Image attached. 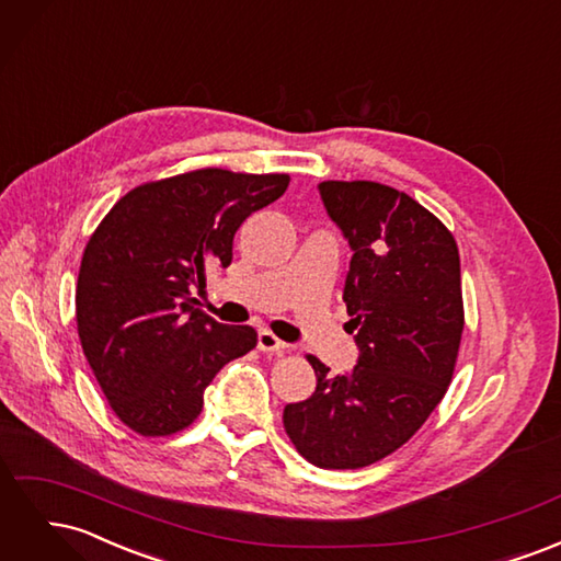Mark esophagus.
Returning <instances> with one entry per match:
<instances>
[{"instance_id": "1", "label": "esophagus", "mask_w": 561, "mask_h": 561, "mask_svg": "<svg viewBox=\"0 0 561 561\" xmlns=\"http://www.w3.org/2000/svg\"><path fill=\"white\" fill-rule=\"evenodd\" d=\"M257 348L262 353H283L287 348V344L280 342V339L274 332L260 330V334H257Z\"/></svg>"}]
</instances>
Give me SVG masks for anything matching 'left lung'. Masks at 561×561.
Masks as SVG:
<instances>
[{
    "label": "left lung",
    "mask_w": 561,
    "mask_h": 561,
    "mask_svg": "<svg viewBox=\"0 0 561 561\" xmlns=\"http://www.w3.org/2000/svg\"><path fill=\"white\" fill-rule=\"evenodd\" d=\"M353 257L344 285L358 365L330 375L316 355V393L283 410L309 463L353 470L400 449L445 398L463 332L461 262L451 231L379 182L318 184Z\"/></svg>",
    "instance_id": "left-lung-1"
}]
</instances>
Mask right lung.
Here are the masks:
<instances>
[{"mask_svg": "<svg viewBox=\"0 0 561 561\" xmlns=\"http://www.w3.org/2000/svg\"><path fill=\"white\" fill-rule=\"evenodd\" d=\"M290 175L201 168L135 186L83 250L77 330L83 355L126 426L145 437L192 426L203 390L257 346L250 325L194 309L206 268H227L245 219L280 198Z\"/></svg>", "mask_w": 561, "mask_h": 561, "instance_id": "1", "label": "right lung"}]
</instances>
